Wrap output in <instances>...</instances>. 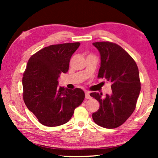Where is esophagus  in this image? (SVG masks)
<instances>
[{
	"label": "esophagus",
	"mask_w": 158,
	"mask_h": 158,
	"mask_svg": "<svg viewBox=\"0 0 158 158\" xmlns=\"http://www.w3.org/2000/svg\"><path fill=\"white\" fill-rule=\"evenodd\" d=\"M85 98L86 99H90V98H91V96H90L89 92H85Z\"/></svg>",
	"instance_id": "esophagus-1"
}]
</instances>
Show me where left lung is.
<instances>
[{"instance_id": "8db88e82", "label": "left lung", "mask_w": 158, "mask_h": 158, "mask_svg": "<svg viewBox=\"0 0 158 158\" xmlns=\"http://www.w3.org/2000/svg\"><path fill=\"white\" fill-rule=\"evenodd\" d=\"M100 53L98 78L111 82L112 93L102 98V94L92 92L100 107L92 114L94 122L113 129L126 122L135 110L140 92L139 72L136 62L122 47L112 42L93 43Z\"/></svg>"}]
</instances>
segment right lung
Masks as SVG:
<instances>
[{"instance_id":"obj_1","label":"right lung","mask_w":158,"mask_h":158,"mask_svg":"<svg viewBox=\"0 0 158 158\" xmlns=\"http://www.w3.org/2000/svg\"><path fill=\"white\" fill-rule=\"evenodd\" d=\"M80 43L46 47L30 58L22 78L23 99L39 122L48 127L68 122L85 98L81 89L58 88V78L68 72L70 58Z\"/></svg>"}]
</instances>
